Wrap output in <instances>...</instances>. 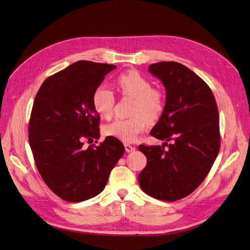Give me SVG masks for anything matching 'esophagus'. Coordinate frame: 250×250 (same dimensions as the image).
<instances>
[{
	"label": "esophagus",
	"mask_w": 250,
	"mask_h": 250,
	"mask_svg": "<svg viewBox=\"0 0 250 250\" xmlns=\"http://www.w3.org/2000/svg\"><path fill=\"white\" fill-rule=\"evenodd\" d=\"M125 151H126V152H131V151L135 150V147L132 146H130L129 144H125Z\"/></svg>",
	"instance_id": "34e87169"
}]
</instances>
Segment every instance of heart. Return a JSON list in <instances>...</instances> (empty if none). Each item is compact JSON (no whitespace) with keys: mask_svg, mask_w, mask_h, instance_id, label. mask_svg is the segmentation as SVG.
Masks as SVG:
<instances>
[{"mask_svg":"<svg viewBox=\"0 0 250 250\" xmlns=\"http://www.w3.org/2000/svg\"><path fill=\"white\" fill-rule=\"evenodd\" d=\"M118 86L125 97L134 99L131 113L127 119H116L104 126V132L125 143L133 142L144 131L149 122L161 118L166 106L165 95L161 89L152 87L151 83L135 71L122 74L117 80ZM116 97L112 90L100 85L93 95L96 111L104 118L112 115Z\"/></svg>","mask_w":250,"mask_h":250,"instance_id":"b5f03b06","label":"heart"}]
</instances>
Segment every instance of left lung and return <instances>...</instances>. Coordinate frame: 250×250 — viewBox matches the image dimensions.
Listing matches in <instances>:
<instances>
[{"label":"left lung","mask_w":250,"mask_h":250,"mask_svg":"<svg viewBox=\"0 0 250 250\" xmlns=\"http://www.w3.org/2000/svg\"><path fill=\"white\" fill-rule=\"evenodd\" d=\"M148 71L167 90L165 110L150 135L169 144L139 146L147 158L139 181L146 194L175 201L200 186L215 161L220 147L218 108L208 83L186 65L160 62Z\"/></svg>","instance_id":"1"}]
</instances>
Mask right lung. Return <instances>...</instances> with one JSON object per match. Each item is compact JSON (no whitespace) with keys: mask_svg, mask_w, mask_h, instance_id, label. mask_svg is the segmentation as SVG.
<instances>
[{"mask_svg":"<svg viewBox=\"0 0 250 250\" xmlns=\"http://www.w3.org/2000/svg\"><path fill=\"white\" fill-rule=\"evenodd\" d=\"M116 67L79 61L44 80L36 95L29 124L35 164L48 188L65 201L80 202L102 192L125 152L113 137L83 146L84 140H99L93 95Z\"/></svg>","mask_w":250,"mask_h":250,"instance_id":"obj_1","label":"right lung"}]
</instances>
